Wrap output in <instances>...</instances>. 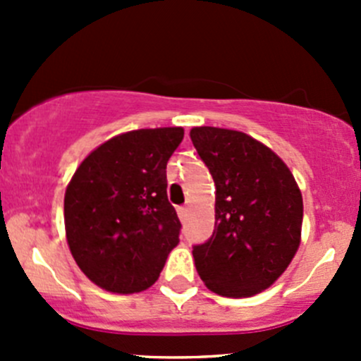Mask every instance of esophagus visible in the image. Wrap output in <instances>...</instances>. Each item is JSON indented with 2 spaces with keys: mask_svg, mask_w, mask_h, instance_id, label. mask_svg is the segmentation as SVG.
Returning a JSON list of instances; mask_svg holds the SVG:
<instances>
[{
  "mask_svg": "<svg viewBox=\"0 0 361 361\" xmlns=\"http://www.w3.org/2000/svg\"><path fill=\"white\" fill-rule=\"evenodd\" d=\"M178 216H180V220H181V221L187 220V216H188V207H187V206L178 207Z\"/></svg>",
  "mask_w": 361,
  "mask_h": 361,
  "instance_id": "esophagus-1",
  "label": "esophagus"
}]
</instances>
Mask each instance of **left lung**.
Segmentation results:
<instances>
[{
  "instance_id": "obj_1",
  "label": "left lung",
  "mask_w": 361,
  "mask_h": 361,
  "mask_svg": "<svg viewBox=\"0 0 361 361\" xmlns=\"http://www.w3.org/2000/svg\"><path fill=\"white\" fill-rule=\"evenodd\" d=\"M190 137L216 187L214 231L192 251L199 276L224 297L260 293L300 245L304 204L293 174L271 148L239 130L194 127Z\"/></svg>"
}]
</instances>
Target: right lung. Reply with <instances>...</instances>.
<instances>
[{
    "label": "right lung",
    "instance_id": "right-lung-1",
    "mask_svg": "<svg viewBox=\"0 0 361 361\" xmlns=\"http://www.w3.org/2000/svg\"><path fill=\"white\" fill-rule=\"evenodd\" d=\"M181 140V127L130 130L96 148L73 174L64 195L66 239L78 267L101 288H150L180 243L166 166Z\"/></svg>",
    "mask_w": 361,
    "mask_h": 361
}]
</instances>
